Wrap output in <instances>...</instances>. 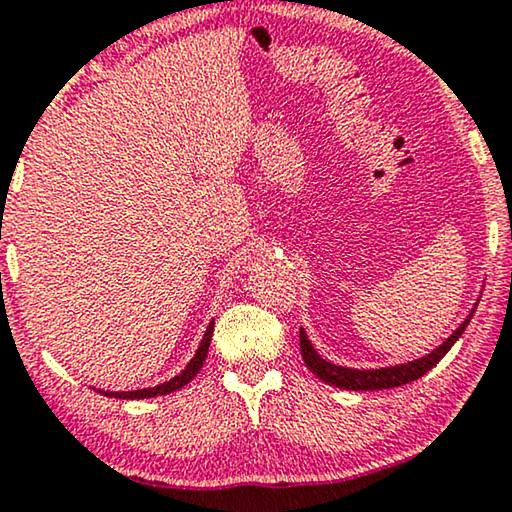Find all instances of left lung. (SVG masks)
Masks as SVG:
<instances>
[{"instance_id": "left-lung-1", "label": "left lung", "mask_w": 512, "mask_h": 512, "mask_svg": "<svg viewBox=\"0 0 512 512\" xmlns=\"http://www.w3.org/2000/svg\"><path fill=\"white\" fill-rule=\"evenodd\" d=\"M480 301V299H478ZM476 305L471 308L467 319L457 326V329L448 335V338L441 342L437 349H432L430 354H425L421 358H414V361L407 363H398V365H388V368H372V370H358V368H345V365H335L326 358L319 356V352L312 347V342L308 340V333L301 329V354L303 361L308 365L312 375H317L322 381L338 388H347V391H381V388H395V386H404L409 381L421 379L425 372H430L434 365H437L441 358H444L451 347L457 342V338L467 329L471 317H474Z\"/></svg>"}]
</instances>
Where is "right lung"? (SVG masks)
Instances as JSON below:
<instances>
[{
	"instance_id": "1",
	"label": "right lung",
	"mask_w": 512,
	"mask_h": 512,
	"mask_svg": "<svg viewBox=\"0 0 512 512\" xmlns=\"http://www.w3.org/2000/svg\"><path fill=\"white\" fill-rule=\"evenodd\" d=\"M211 335H213V322H209L207 331H204V338L200 342V347H197L195 356L190 358V363L183 368L177 377H172L170 381H163V384L158 386H151V388H140V391H98L103 395H108V398H117V400H144V398H156V395H167V393H174L179 391V388H183L188 384L190 379H193L197 372H200V368L204 365V361H207V354H209V345H211Z\"/></svg>"
}]
</instances>
